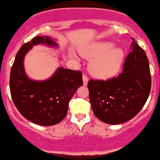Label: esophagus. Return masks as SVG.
Listing matches in <instances>:
<instances>
[{
  "mask_svg": "<svg viewBox=\"0 0 160 160\" xmlns=\"http://www.w3.org/2000/svg\"><path fill=\"white\" fill-rule=\"evenodd\" d=\"M82 79H83L84 85H87V84H88V77H87L85 75H83V76H82Z\"/></svg>",
  "mask_w": 160,
  "mask_h": 160,
  "instance_id": "esophagus-1",
  "label": "esophagus"
}]
</instances>
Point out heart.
<instances>
[{"mask_svg":"<svg viewBox=\"0 0 160 160\" xmlns=\"http://www.w3.org/2000/svg\"><path fill=\"white\" fill-rule=\"evenodd\" d=\"M80 53L86 58H92L88 69L94 77L106 79L119 72L124 58L121 47H115L110 41H98L80 49ZM72 58H75L72 52Z\"/></svg>","mask_w":160,"mask_h":160,"instance_id":"heart-1","label":"heart"}]
</instances>
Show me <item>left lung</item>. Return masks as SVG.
Masks as SVG:
<instances>
[{
  "instance_id": "1",
  "label": "left lung",
  "mask_w": 160,
  "mask_h": 160,
  "mask_svg": "<svg viewBox=\"0 0 160 160\" xmlns=\"http://www.w3.org/2000/svg\"><path fill=\"white\" fill-rule=\"evenodd\" d=\"M133 39L122 73L107 81L89 80V100L95 116L108 124L132 119L144 107L151 89L149 63Z\"/></svg>"
}]
</instances>
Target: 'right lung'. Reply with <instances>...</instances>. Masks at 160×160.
Wrapping results in <instances>:
<instances>
[{"label":"right lung","mask_w":160,"mask_h":160,"mask_svg":"<svg viewBox=\"0 0 160 160\" xmlns=\"http://www.w3.org/2000/svg\"><path fill=\"white\" fill-rule=\"evenodd\" d=\"M39 44L58 47L50 36H38L22 46L11 70L10 91L12 100L22 115L34 124L52 126L66 117L69 101L83 85L79 71L59 67L48 79L32 80L26 75L24 59L32 47Z\"/></svg>","instance_id":"add662e5"}]
</instances>
